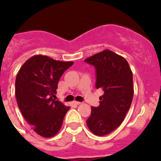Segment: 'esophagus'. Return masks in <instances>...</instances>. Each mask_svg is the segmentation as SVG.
I'll list each match as a JSON object with an SVG mask.
<instances>
[{"label":"esophagus","instance_id":"1","mask_svg":"<svg viewBox=\"0 0 161 161\" xmlns=\"http://www.w3.org/2000/svg\"><path fill=\"white\" fill-rule=\"evenodd\" d=\"M73 103L76 104V105H80V104H81V102H76V101H75V102H73Z\"/></svg>","mask_w":161,"mask_h":161}]
</instances>
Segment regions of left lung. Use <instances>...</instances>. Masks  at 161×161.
<instances>
[{"label":"left lung","instance_id":"8db88e82","mask_svg":"<svg viewBox=\"0 0 161 161\" xmlns=\"http://www.w3.org/2000/svg\"><path fill=\"white\" fill-rule=\"evenodd\" d=\"M96 69V88L102 89L100 105L92 106L86 121L94 135L103 136L118 128L124 120L134 95L133 76L127 61L109 50L85 59Z\"/></svg>","mask_w":161,"mask_h":161}]
</instances>
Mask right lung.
Masks as SVG:
<instances>
[{
    "label": "right lung",
    "instance_id": "add662e5",
    "mask_svg": "<svg viewBox=\"0 0 161 161\" xmlns=\"http://www.w3.org/2000/svg\"><path fill=\"white\" fill-rule=\"evenodd\" d=\"M73 62L36 55L25 61L16 76L15 95L23 117L42 137L55 136L70 106L55 101L58 82Z\"/></svg>",
    "mask_w": 161,
    "mask_h": 161
}]
</instances>
